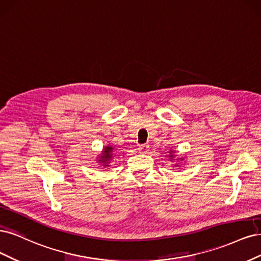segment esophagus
<instances>
[{"instance_id":"1","label":"esophagus","mask_w":261,"mask_h":261,"mask_svg":"<svg viewBox=\"0 0 261 261\" xmlns=\"http://www.w3.org/2000/svg\"><path fill=\"white\" fill-rule=\"evenodd\" d=\"M149 150V146L147 144H142L139 146V152L141 154H146Z\"/></svg>"}]
</instances>
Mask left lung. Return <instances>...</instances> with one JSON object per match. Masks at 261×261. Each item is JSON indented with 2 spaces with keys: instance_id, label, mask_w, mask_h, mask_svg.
Returning a JSON list of instances; mask_svg holds the SVG:
<instances>
[{
  "instance_id": "1",
  "label": "left lung",
  "mask_w": 261,
  "mask_h": 261,
  "mask_svg": "<svg viewBox=\"0 0 261 261\" xmlns=\"http://www.w3.org/2000/svg\"><path fill=\"white\" fill-rule=\"evenodd\" d=\"M169 156H170V157H172V155H169Z\"/></svg>"
}]
</instances>
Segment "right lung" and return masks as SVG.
<instances>
[{
  "label": "right lung",
  "instance_id": "1",
  "mask_svg": "<svg viewBox=\"0 0 261 261\" xmlns=\"http://www.w3.org/2000/svg\"><path fill=\"white\" fill-rule=\"evenodd\" d=\"M113 147H111V146H106L105 148H104V152H103V155L100 156V161L99 162H102L103 164H104V166L105 167H107L108 166V162H109V159L112 158V156H113Z\"/></svg>",
  "mask_w": 261,
  "mask_h": 261
}]
</instances>
